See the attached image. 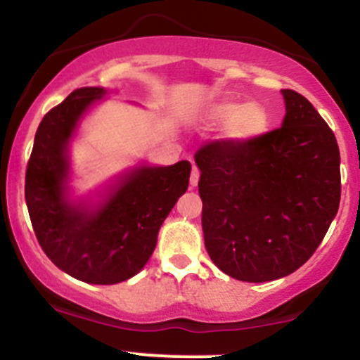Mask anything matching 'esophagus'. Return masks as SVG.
<instances>
[{"label": "esophagus", "mask_w": 360, "mask_h": 360, "mask_svg": "<svg viewBox=\"0 0 360 360\" xmlns=\"http://www.w3.org/2000/svg\"><path fill=\"white\" fill-rule=\"evenodd\" d=\"M198 181H199V169L195 166H192V173H191V187H198Z\"/></svg>", "instance_id": "34e87169"}]
</instances>
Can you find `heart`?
I'll return each instance as SVG.
<instances>
[{
	"label": "heart",
	"mask_w": 360,
	"mask_h": 360,
	"mask_svg": "<svg viewBox=\"0 0 360 360\" xmlns=\"http://www.w3.org/2000/svg\"><path fill=\"white\" fill-rule=\"evenodd\" d=\"M205 128H224V139L232 143H248L262 136L269 128V112L258 102L218 100L210 103L199 114Z\"/></svg>",
	"instance_id": "obj_1"
}]
</instances>
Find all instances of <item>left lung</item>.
<instances>
[{
	"mask_svg": "<svg viewBox=\"0 0 360 360\" xmlns=\"http://www.w3.org/2000/svg\"><path fill=\"white\" fill-rule=\"evenodd\" d=\"M281 94V128L248 143H207L194 158L207 255L244 283L298 270L324 239L342 195L335 133L303 95Z\"/></svg>",
	"mask_w": 360,
	"mask_h": 360,
	"instance_id": "obj_1",
	"label": "left lung"
}]
</instances>
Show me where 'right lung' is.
I'll return each instance as SVG.
<instances>
[{
  "label": "right lung",
  "instance_id": "right-lung-1",
  "mask_svg": "<svg viewBox=\"0 0 360 360\" xmlns=\"http://www.w3.org/2000/svg\"><path fill=\"white\" fill-rule=\"evenodd\" d=\"M109 90L77 88L38 126L25 172V202L43 251L88 284H117L149 262L162 221L185 194L191 162H147L117 173L88 195L70 187V142Z\"/></svg>",
  "mask_w": 360,
  "mask_h": 360
}]
</instances>
